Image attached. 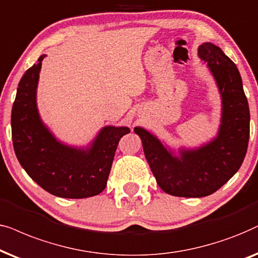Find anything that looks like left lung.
I'll use <instances>...</instances> for the list:
<instances>
[{
    "label": "left lung",
    "instance_id": "left-lung-1",
    "mask_svg": "<svg viewBox=\"0 0 258 258\" xmlns=\"http://www.w3.org/2000/svg\"><path fill=\"white\" fill-rule=\"evenodd\" d=\"M198 54L208 62L222 94L223 116L217 138L198 150L183 151L177 158L151 133L142 127L135 128L158 185L177 197L214 194L239 170L248 150L250 112L241 74L215 44L203 43Z\"/></svg>",
    "mask_w": 258,
    "mask_h": 258
}]
</instances>
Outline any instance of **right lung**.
Listing matches in <instances>:
<instances>
[{
    "mask_svg": "<svg viewBox=\"0 0 258 258\" xmlns=\"http://www.w3.org/2000/svg\"><path fill=\"white\" fill-rule=\"evenodd\" d=\"M21 78L12 109L14 151L28 176L49 194L62 198H87L105 190L120 139L128 127H105L87 151L56 142L42 125L36 108L41 62Z\"/></svg>",
    "mask_w": 258,
    "mask_h": 258,
    "instance_id": "obj_1",
    "label": "right lung"
}]
</instances>
